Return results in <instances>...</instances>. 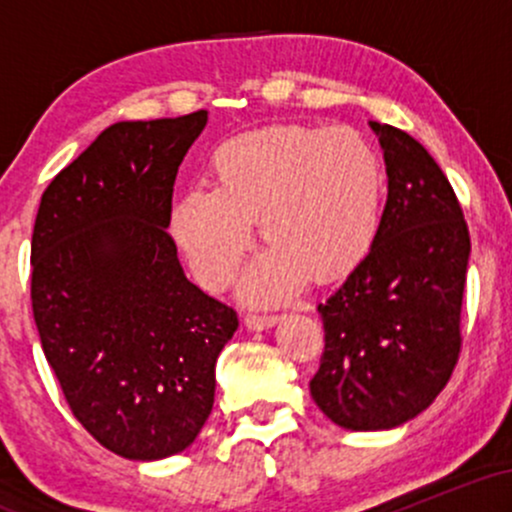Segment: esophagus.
Segmentation results:
<instances>
[{"instance_id": "34e87169", "label": "esophagus", "mask_w": 512, "mask_h": 512, "mask_svg": "<svg viewBox=\"0 0 512 512\" xmlns=\"http://www.w3.org/2000/svg\"><path fill=\"white\" fill-rule=\"evenodd\" d=\"M276 322H279V317L276 315H248L245 317V327H248L250 332L269 330V327H274Z\"/></svg>"}]
</instances>
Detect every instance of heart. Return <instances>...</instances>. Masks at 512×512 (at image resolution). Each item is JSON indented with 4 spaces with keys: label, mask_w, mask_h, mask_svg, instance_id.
Returning a JSON list of instances; mask_svg holds the SVG:
<instances>
[{
    "label": "heart",
    "mask_w": 512,
    "mask_h": 512,
    "mask_svg": "<svg viewBox=\"0 0 512 512\" xmlns=\"http://www.w3.org/2000/svg\"><path fill=\"white\" fill-rule=\"evenodd\" d=\"M216 185L182 190L168 231L204 289L219 291L252 245L255 219L269 248L250 264V303L289 301L308 276L354 269L373 248L383 166L351 127H269L228 139L211 156Z\"/></svg>",
    "instance_id": "obj_1"
}]
</instances>
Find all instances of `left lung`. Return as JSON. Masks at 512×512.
<instances>
[{
	"label": "left lung",
	"mask_w": 512,
	"mask_h": 512,
	"mask_svg": "<svg viewBox=\"0 0 512 512\" xmlns=\"http://www.w3.org/2000/svg\"><path fill=\"white\" fill-rule=\"evenodd\" d=\"M387 170L373 248L334 296L310 395L346 431H387L431 407L460 356L469 262L462 207L433 156L402 129L370 122Z\"/></svg>",
	"instance_id": "8db88e82"
}]
</instances>
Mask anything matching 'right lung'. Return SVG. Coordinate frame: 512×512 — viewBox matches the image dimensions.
<instances>
[{
	"label": "right lung",
	"mask_w": 512,
	"mask_h": 512,
	"mask_svg": "<svg viewBox=\"0 0 512 512\" xmlns=\"http://www.w3.org/2000/svg\"><path fill=\"white\" fill-rule=\"evenodd\" d=\"M207 110L115 122L50 182L31 243V301L69 409L103 448L163 460L214 407L236 310L187 281L168 236L173 185Z\"/></svg>",
	"instance_id": "right-lung-1"
}]
</instances>
